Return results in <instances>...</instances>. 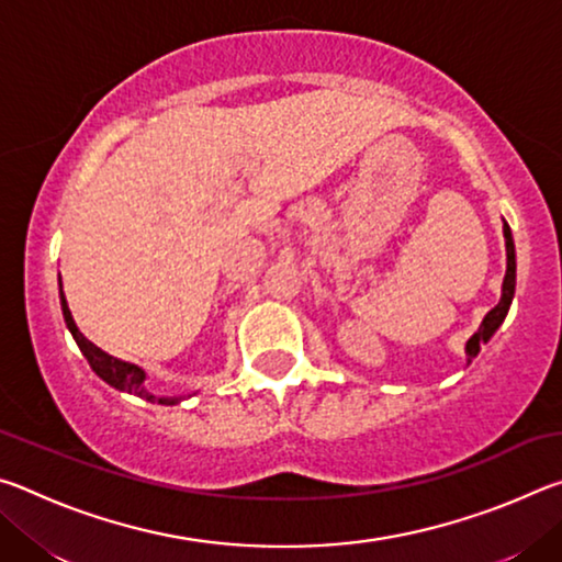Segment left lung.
<instances>
[{
	"label": "left lung",
	"mask_w": 562,
	"mask_h": 562,
	"mask_svg": "<svg viewBox=\"0 0 562 562\" xmlns=\"http://www.w3.org/2000/svg\"><path fill=\"white\" fill-rule=\"evenodd\" d=\"M503 237H506V278H503L501 300L496 307H493L488 315L483 317L481 327L473 331V337L465 341V364H471L475 355L481 351V347L486 345L493 335H496V329L503 325V319H506V315H508L513 294H516V245H513V235H510V227L506 221H503Z\"/></svg>",
	"instance_id": "8db88e82"
}]
</instances>
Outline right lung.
<instances>
[{
	"label": "right lung",
	"mask_w": 562,
	"mask_h": 562,
	"mask_svg": "<svg viewBox=\"0 0 562 562\" xmlns=\"http://www.w3.org/2000/svg\"><path fill=\"white\" fill-rule=\"evenodd\" d=\"M59 300H61V312H64V322L66 327H69L71 337L76 345H79L81 355L87 357V361L91 364L93 372H97L99 379H103L109 386L119 389V392H126V394H136L140 398H146V402L150 404H164V406H173V404H180L183 402L186 396H158L150 392V389L146 386V372L136 364H131V361H121L116 357L106 355V351L99 349L93 341H89L87 337L81 335L79 327H76V322L71 317V310L69 304H66V297H64V290H61V274H59Z\"/></svg>",
	"instance_id": "1"
}]
</instances>
